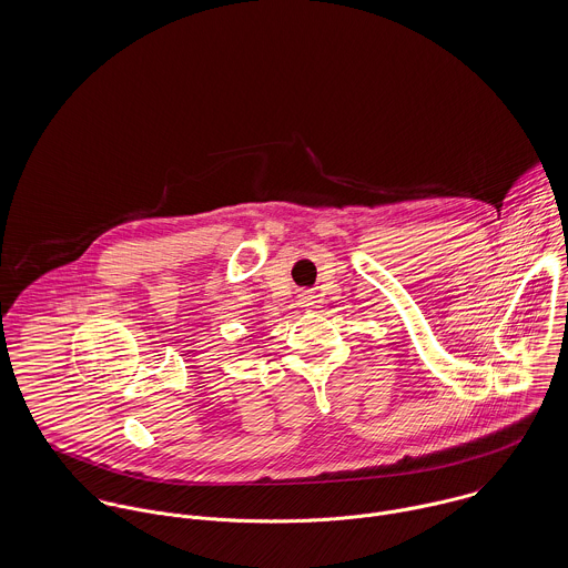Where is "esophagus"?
Here are the masks:
<instances>
[{
	"label": "esophagus",
	"instance_id": "esophagus-1",
	"mask_svg": "<svg viewBox=\"0 0 568 568\" xmlns=\"http://www.w3.org/2000/svg\"><path fill=\"white\" fill-rule=\"evenodd\" d=\"M300 304H302V306H313V295H311L308 291H304V293L300 295Z\"/></svg>",
	"mask_w": 568,
	"mask_h": 568
}]
</instances>
